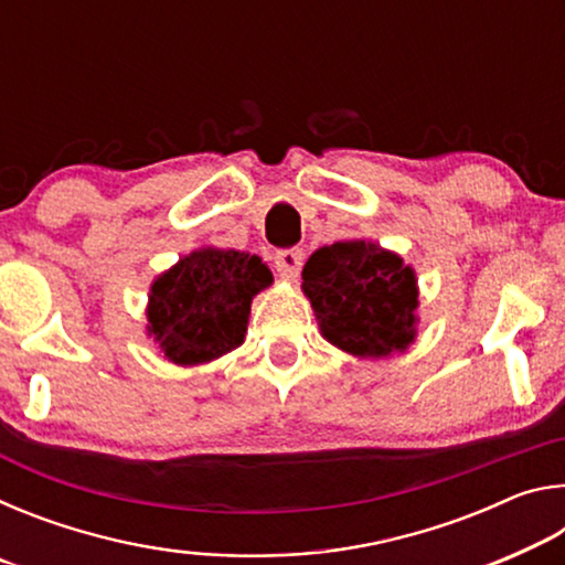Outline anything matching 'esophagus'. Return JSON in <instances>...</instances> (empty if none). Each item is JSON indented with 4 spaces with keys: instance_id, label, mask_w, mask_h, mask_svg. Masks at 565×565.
I'll use <instances>...</instances> for the list:
<instances>
[{
    "instance_id": "obj_1",
    "label": "esophagus",
    "mask_w": 565,
    "mask_h": 565,
    "mask_svg": "<svg viewBox=\"0 0 565 565\" xmlns=\"http://www.w3.org/2000/svg\"><path fill=\"white\" fill-rule=\"evenodd\" d=\"M301 264H303V252L301 248H286V252L276 254V269H279L281 276L286 279H296L301 271Z\"/></svg>"
}]
</instances>
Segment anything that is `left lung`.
Wrapping results in <instances>:
<instances>
[{
	"label": "left lung",
	"instance_id": "obj_1",
	"mask_svg": "<svg viewBox=\"0 0 565 565\" xmlns=\"http://www.w3.org/2000/svg\"><path fill=\"white\" fill-rule=\"evenodd\" d=\"M321 337L356 359H386L416 341L418 279L396 252L366 238L321 246L301 271Z\"/></svg>",
	"mask_w": 565,
	"mask_h": 565
}]
</instances>
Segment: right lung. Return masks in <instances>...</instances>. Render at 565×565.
Here are the masks:
<instances>
[{"instance_id": "add662e5", "label": "right lung", "mask_w": 565, "mask_h": 565, "mask_svg": "<svg viewBox=\"0 0 565 565\" xmlns=\"http://www.w3.org/2000/svg\"><path fill=\"white\" fill-rule=\"evenodd\" d=\"M274 274L262 256L202 246L151 281L147 337L167 361L202 366L244 343L256 294Z\"/></svg>"}]
</instances>
